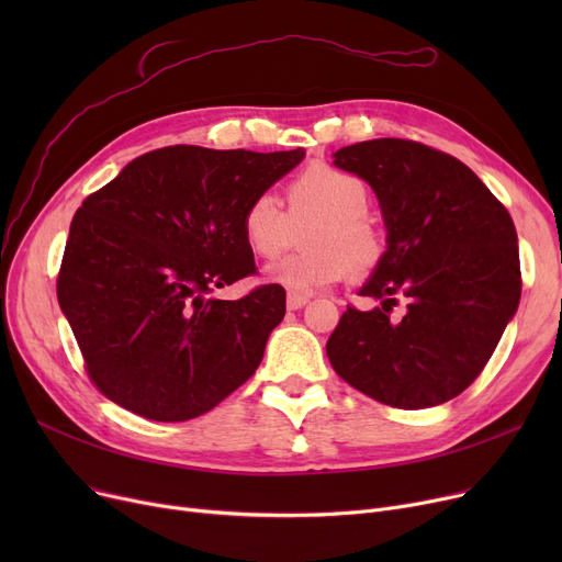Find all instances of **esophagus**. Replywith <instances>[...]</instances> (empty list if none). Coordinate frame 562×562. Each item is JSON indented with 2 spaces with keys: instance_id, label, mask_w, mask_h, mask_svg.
Segmentation results:
<instances>
[{
  "instance_id": "1",
  "label": "esophagus",
  "mask_w": 562,
  "mask_h": 562,
  "mask_svg": "<svg viewBox=\"0 0 562 562\" xmlns=\"http://www.w3.org/2000/svg\"><path fill=\"white\" fill-rule=\"evenodd\" d=\"M310 303L307 296H303V293H286V307L289 310H301Z\"/></svg>"
}]
</instances>
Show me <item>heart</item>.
I'll return each mask as SVG.
<instances>
[{
	"instance_id": "1",
	"label": "heart",
	"mask_w": 562,
	"mask_h": 562,
	"mask_svg": "<svg viewBox=\"0 0 562 562\" xmlns=\"http://www.w3.org/2000/svg\"><path fill=\"white\" fill-rule=\"evenodd\" d=\"M369 187L358 175L312 166L286 187V210L273 191H261L246 204L241 234L246 246L263 259L278 257L291 241L293 223H314L305 229V248L282 257L266 269L276 284L296 293H312L341 280L367 278L385 257V239L367 216Z\"/></svg>"
}]
</instances>
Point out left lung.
<instances>
[{"instance_id":"1","label":"left lung","mask_w":562,"mask_h":562,"mask_svg":"<svg viewBox=\"0 0 562 562\" xmlns=\"http://www.w3.org/2000/svg\"><path fill=\"white\" fill-rule=\"evenodd\" d=\"M335 164L375 191L387 252L348 305L326 350L350 387L378 403L422 409L474 382L517 312L521 271L508 210L460 159L407 138L341 147ZM406 312H391L401 301Z\"/></svg>"}]
</instances>
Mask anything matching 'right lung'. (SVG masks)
<instances>
[{
  "label": "right lung",
  "instance_id": "obj_1",
  "mask_svg": "<svg viewBox=\"0 0 562 562\" xmlns=\"http://www.w3.org/2000/svg\"><path fill=\"white\" fill-rule=\"evenodd\" d=\"M305 153L170 145L136 157L77 210L56 296L88 380L153 422H189L257 371L284 289L212 293L257 276L241 234L250 198Z\"/></svg>",
  "mask_w": 562,
  "mask_h": 562
}]
</instances>
